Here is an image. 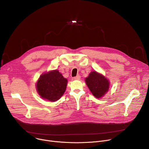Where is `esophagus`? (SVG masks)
<instances>
[{"instance_id": "obj_1", "label": "esophagus", "mask_w": 149, "mask_h": 149, "mask_svg": "<svg viewBox=\"0 0 149 149\" xmlns=\"http://www.w3.org/2000/svg\"><path fill=\"white\" fill-rule=\"evenodd\" d=\"M80 77H80L79 75H77L76 77H74V79H76V80H79V79H80Z\"/></svg>"}]
</instances>
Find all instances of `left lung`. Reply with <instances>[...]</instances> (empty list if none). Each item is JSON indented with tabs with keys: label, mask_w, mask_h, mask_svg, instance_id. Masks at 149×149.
<instances>
[{
	"label": "left lung",
	"mask_w": 149,
	"mask_h": 149,
	"mask_svg": "<svg viewBox=\"0 0 149 149\" xmlns=\"http://www.w3.org/2000/svg\"><path fill=\"white\" fill-rule=\"evenodd\" d=\"M86 82L92 94L97 98L102 97L109 87V83L106 78L96 71L89 74L86 78Z\"/></svg>",
	"instance_id": "left-lung-1"
}]
</instances>
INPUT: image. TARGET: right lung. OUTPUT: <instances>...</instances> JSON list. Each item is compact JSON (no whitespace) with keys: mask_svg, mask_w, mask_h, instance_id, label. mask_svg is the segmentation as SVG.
<instances>
[{"mask_svg":"<svg viewBox=\"0 0 149 149\" xmlns=\"http://www.w3.org/2000/svg\"><path fill=\"white\" fill-rule=\"evenodd\" d=\"M67 81L58 71H51L40 76L37 83V90L42 98L55 102L65 93Z\"/></svg>","mask_w":149,"mask_h":149,"instance_id":"add662e5","label":"right lung"}]
</instances>
